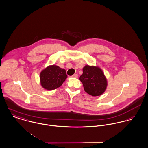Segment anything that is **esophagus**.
<instances>
[{"label": "esophagus", "instance_id": "1", "mask_svg": "<svg viewBox=\"0 0 148 148\" xmlns=\"http://www.w3.org/2000/svg\"><path fill=\"white\" fill-rule=\"evenodd\" d=\"M72 77H73V78H77L78 77V74H74L73 75H72L71 76Z\"/></svg>", "mask_w": 148, "mask_h": 148}]
</instances>
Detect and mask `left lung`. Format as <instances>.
<instances>
[{"label": "left lung", "instance_id": "left-lung-1", "mask_svg": "<svg viewBox=\"0 0 148 148\" xmlns=\"http://www.w3.org/2000/svg\"><path fill=\"white\" fill-rule=\"evenodd\" d=\"M79 79L84 91L93 96L102 95L107 87V80L102 70L97 66H85Z\"/></svg>", "mask_w": 148, "mask_h": 148}]
</instances>
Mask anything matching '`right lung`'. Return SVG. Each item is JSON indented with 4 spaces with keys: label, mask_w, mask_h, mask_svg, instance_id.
Here are the masks:
<instances>
[{
    "label": "right lung",
    "mask_w": 148,
    "mask_h": 148,
    "mask_svg": "<svg viewBox=\"0 0 148 148\" xmlns=\"http://www.w3.org/2000/svg\"><path fill=\"white\" fill-rule=\"evenodd\" d=\"M67 77L66 70L56 65L48 66L40 74L41 85L47 90L60 87Z\"/></svg>",
    "instance_id": "add662e5"
}]
</instances>
